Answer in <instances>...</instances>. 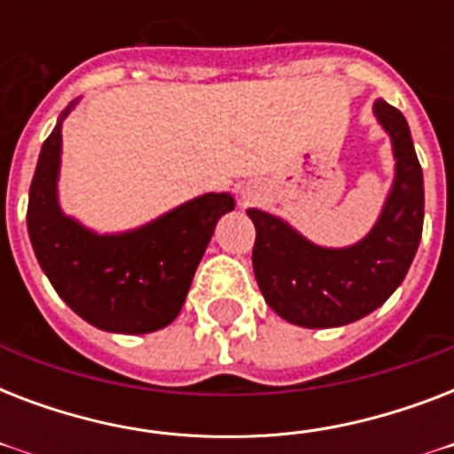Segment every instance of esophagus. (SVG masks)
<instances>
[{
  "instance_id": "obj_1",
  "label": "esophagus",
  "mask_w": 454,
  "mask_h": 454,
  "mask_svg": "<svg viewBox=\"0 0 454 454\" xmlns=\"http://www.w3.org/2000/svg\"><path fill=\"white\" fill-rule=\"evenodd\" d=\"M245 200H247V202H249V200H252V195H249V192H245Z\"/></svg>"
}]
</instances>
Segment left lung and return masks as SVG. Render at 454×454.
<instances>
[{"label": "left lung", "instance_id": "8db88e82", "mask_svg": "<svg viewBox=\"0 0 454 454\" xmlns=\"http://www.w3.org/2000/svg\"><path fill=\"white\" fill-rule=\"evenodd\" d=\"M374 115L394 144L395 178L380 221L358 245L317 247L273 214L247 209L256 228V283L287 323L339 327L360 320L394 294L415 259L424 226L422 167L401 110L377 101Z\"/></svg>", "mask_w": 454, "mask_h": 454}]
</instances>
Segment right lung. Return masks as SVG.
I'll list each match as a JSON object with an SVG mask.
<instances>
[{
	"label": "right lung",
	"mask_w": 454,
	"mask_h": 454,
	"mask_svg": "<svg viewBox=\"0 0 454 454\" xmlns=\"http://www.w3.org/2000/svg\"><path fill=\"white\" fill-rule=\"evenodd\" d=\"M39 153L27 200V233L59 297L98 330L145 334L178 316L216 221L235 207L231 192H207L148 226L98 235L60 212L56 181L60 124Z\"/></svg>",
	"instance_id": "add662e5"
}]
</instances>
